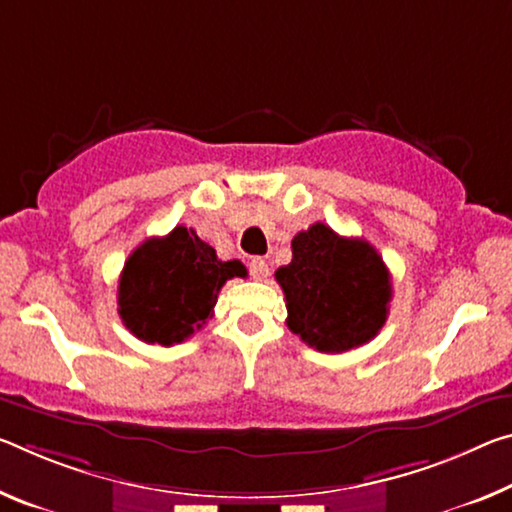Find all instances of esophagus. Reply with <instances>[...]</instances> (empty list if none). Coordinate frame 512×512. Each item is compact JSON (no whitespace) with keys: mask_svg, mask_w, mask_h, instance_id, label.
Instances as JSON below:
<instances>
[{"mask_svg":"<svg viewBox=\"0 0 512 512\" xmlns=\"http://www.w3.org/2000/svg\"><path fill=\"white\" fill-rule=\"evenodd\" d=\"M248 269H250V275H253V278H255V280H259V282L269 278V273H271L269 264H266V259H262V257H255V259H250Z\"/></svg>","mask_w":512,"mask_h":512,"instance_id":"1","label":"esophagus"}]
</instances>
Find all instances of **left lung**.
<instances>
[{
  "label": "left lung",
  "mask_w": 512,
  "mask_h": 512,
  "mask_svg": "<svg viewBox=\"0 0 512 512\" xmlns=\"http://www.w3.org/2000/svg\"><path fill=\"white\" fill-rule=\"evenodd\" d=\"M291 262L275 271L287 298V326L321 353L371 342L385 326L392 280L378 250L314 223L291 241Z\"/></svg>",
  "instance_id": "1"
}]
</instances>
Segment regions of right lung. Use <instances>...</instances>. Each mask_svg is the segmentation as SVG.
I'll use <instances>...</instances> for the list:
<instances>
[{"label": "right lung", "mask_w": 512, "mask_h": 512, "mask_svg": "<svg viewBox=\"0 0 512 512\" xmlns=\"http://www.w3.org/2000/svg\"><path fill=\"white\" fill-rule=\"evenodd\" d=\"M246 275L239 259L221 262L196 230L177 225L166 237L145 239L127 257L118 314L145 344H180L212 319L225 282Z\"/></svg>", "instance_id": "right-lung-1"}]
</instances>
